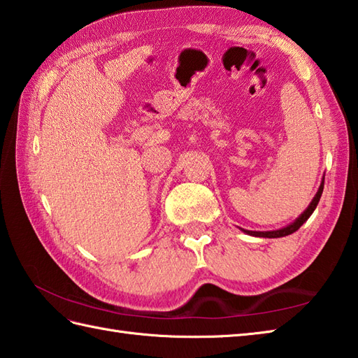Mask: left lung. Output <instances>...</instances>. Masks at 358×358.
Wrapping results in <instances>:
<instances>
[{"mask_svg":"<svg viewBox=\"0 0 358 358\" xmlns=\"http://www.w3.org/2000/svg\"><path fill=\"white\" fill-rule=\"evenodd\" d=\"M323 186H324V181H322L320 187H318V192L315 194V196L313 199V201H310L309 206L306 208V210L303 212V214L295 220L294 223L287 224L286 227H281V229L278 231H268V232H260V231H246V229H241L243 232H246L249 235H252V237H263V238H280V237H286V235H291L294 234L295 231L300 229V226L306 222V220L313 215V212L315 210L318 201H320V196H322V192H323Z\"/></svg>","mask_w":358,"mask_h":358,"instance_id":"8db88e82","label":"left lung"}]
</instances>
